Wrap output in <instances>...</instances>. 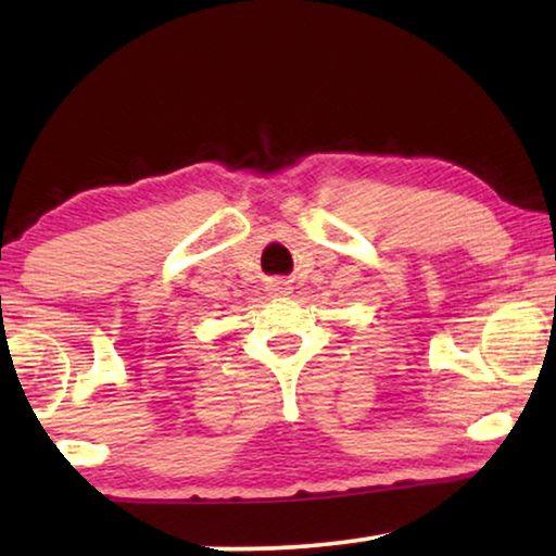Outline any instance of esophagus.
Segmentation results:
<instances>
[{
  "instance_id": "34e87169",
  "label": "esophagus",
  "mask_w": 556,
  "mask_h": 556,
  "mask_svg": "<svg viewBox=\"0 0 556 556\" xmlns=\"http://www.w3.org/2000/svg\"><path fill=\"white\" fill-rule=\"evenodd\" d=\"M270 291L276 293V295H288V293H291V286L283 283V280H278V283L270 286Z\"/></svg>"
}]
</instances>
